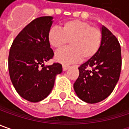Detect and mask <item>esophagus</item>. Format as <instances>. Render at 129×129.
Instances as JSON below:
<instances>
[{"label": "esophagus", "mask_w": 129, "mask_h": 129, "mask_svg": "<svg viewBox=\"0 0 129 129\" xmlns=\"http://www.w3.org/2000/svg\"><path fill=\"white\" fill-rule=\"evenodd\" d=\"M69 68V66H67V65H63V70L64 71H66Z\"/></svg>", "instance_id": "34e87169"}]
</instances>
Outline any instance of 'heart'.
<instances>
[{
    "label": "heart",
    "mask_w": 129,
    "mask_h": 129,
    "mask_svg": "<svg viewBox=\"0 0 129 129\" xmlns=\"http://www.w3.org/2000/svg\"><path fill=\"white\" fill-rule=\"evenodd\" d=\"M48 39L50 45L56 50L69 42L71 47L59 50L55 55L56 61L69 64L94 56L101 45L102 33L87 21L71 20L62 24L61 29L52 27L48 31Z\"/></svg>",
    "instance_id": "b5f03b06"
}]
</instances>
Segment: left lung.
<instances>
[{"label":"left lung","instance_id":"1","mask_svg":"<svg viewBox=\"0 0 129 129\" xmlns=\"http://www.w3.org/2000/svg\"><path fill=\"white\" fill-rule=\"evenodd\" d=\"M102 42L94 56L79 67V75L74 84L77 96L87 103H97L113 91L121 70V50L112 32L102 26ZM90 67L92 70L86 68Z\"/></svg>","mask_w":129,"mask_h":129}]
</instances>
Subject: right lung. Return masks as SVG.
Here are the masks:
<instances>
[{
    "label": "right lung",
    "mask_w": 129,
    "mask_h": 129,
    "mask_svg": "<svg viewBox=\"0 0 129 129\" xmlns=\"http://www.w3.org/2000/svg\"><path fill=\"white\" fill-rule=\"evenodd\" d=\"M53 16L37 18L20 31L9 55V71L15 89L21 98L37 103L46 98L62 71L58 63L45 66L53 57L48 39Z\"/></svg>",
    "instance_id": "1"
}]
</instances>
